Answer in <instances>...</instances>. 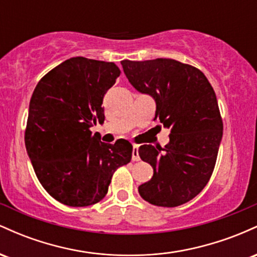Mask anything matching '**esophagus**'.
Listing matches in <instances>:
<instances>
[{"mask_svg": "<svg viewBox=\"0 0 257 257\" xmlns=\"http://www.w3.org/2000/svg\"><path fill=\"white\" fill-rule=\"evenodd\" d=\"M132 158H133V161H140V156H139V146L138 145L133 146Z\"/></svg>", "mask_w": 257, "mask_h": 257, "instance_id": "esophagus-1", "label": "esophagus"}]
</instances>
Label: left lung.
Returning <instances> with one entry per match:
<instances>
[{
  "label": "left lung",
  "mask_w": 257,
  "mask_h": 257,
  "mask_svg": "<svg viewBox=\"0 0 257 257\" xmlns=\"http://www.w3.org/2000/svg\"><path fill=\"white\" fill-rule=\"evenodd\" d=\"M120 64L133 87L155 99V119L170 129L166 147L139 149L140 158L153 168V176L139 186V193L157 206L185 204L208 184L222 139L213 87L200 70L174 59Z\"/></svg>",
  "instance_id": "1"
}]
</instances>
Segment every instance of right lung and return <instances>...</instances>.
<instances>
[{
	"label": "right lung",
	"mask_w": 257,
	"mask_h": 257,
	"mask_svg": "<svg viewBox=\"0 0 257 257\" xmlns=\"http://www.w3.org/2000/svg\"><path fill=\"white\" fill-rule=\"evenodd\" d=\"M119 75L114 63L76 57L44 75L32 93L26 151L44 190L65 205L100 202L113 173L131 162L129 141L105 144L90 132L104 122L102 100Z\"/></svg>",
	"instance_id": "add662e5"
}]
</instances>
